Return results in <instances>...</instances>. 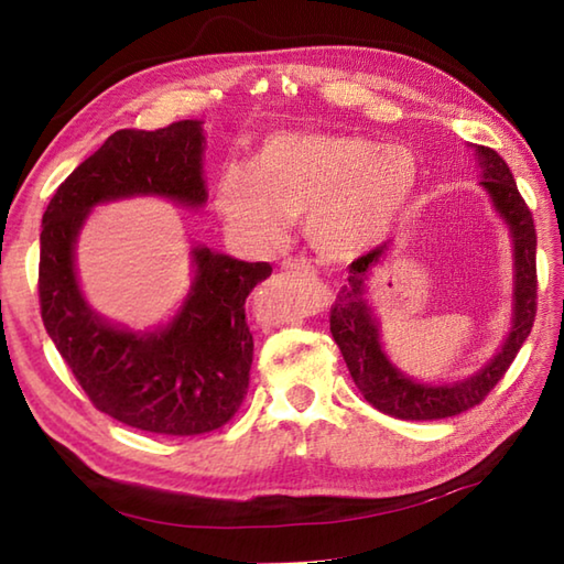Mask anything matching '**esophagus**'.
<instances>
[{"instance_id":"esophagus-1","label":"esophagus","mask_w":564,"mask_h":564,"mask_svg":"<svg viewBox=\"0 0 564 564\" xmlns=\"http://www.w3.org/2000/svg\"><path fill=\"white\" fill-rule=\"evenodd\" d=\"M281 269H283L285 273H295V275H311L313 271H316L308 261H301V259H285V261L281 263Z\"/></svg>"}]
</instances>
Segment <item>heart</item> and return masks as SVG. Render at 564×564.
I'll use <instances>...</instances> for the list:
<instances>
[{
    "mask_svg": "<svg viewBox=\"0 0 564 564\" xmlns=\"http://www.w3.org/2000/svg\"><path fill=\"white\" fill-rule=\"evenodd\" d=\"M417 188L415 156L358 133L281 131L265 139L253 169L228 164L216 184V208L228 231L275 246L291 218L321 256L356 259L393 231Z\"/></svg>",
    "mask_w": 564,
    "mask_h": 564,
    "instance_id": "heart-1",
    "label": "heart"
}]
</instances>
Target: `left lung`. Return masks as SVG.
I'll return each instance as SVG.
<instances>
[{
	"mask_svg": "<svg viewBox=\"0 0 564 564\" xmlns=\"http://www.w3.org/2000/svg\"><path fill=\"white\" fill-rule=\"evenodd\" d=\"M475 151L485 169L480 184L488 188L495 208L508 221L514 238V316L510 336L498 356L480 373L455 386H420L400 373L380 348L378 323L362 299L368 273L388 253V243L376 246L373 251L362 253L348 265V285H343L336 303L330 305V333L350 370L352 383L370 405L390 417L443 420L480 405L508 373L510 362L532 330L538 313V265H534L538 234H534L532 214L520 196L510 166L498 151L488 147H477Z\"/></svg>",
	"mask_w": 564,
	"mask_h": 564,
	"instance_id": "left-lung-1",
	"label": "left lung"
}]
</instances>
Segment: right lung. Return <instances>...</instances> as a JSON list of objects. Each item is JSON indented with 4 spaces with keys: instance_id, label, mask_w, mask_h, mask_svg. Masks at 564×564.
I'll return each instance as SVG.
<instances>
[{
    "instance_id": "1",
    "label": "right lung",
    "mask_w": 564,
    "mask_h": 564,
    "mask_svg": "<svg viewBox=\"0 0 564 564\" xmlns=\"http://www.w3.org/2000/svg\"><path fill=\"white\" fill-rule=\"evenodd\" d=\"M204 131L198 121L121 129L56 188L42 218L40 308L56 350L94 408L156 435H204L231 420L248 393L253 336L246 299L269 263L194 248L196 281L166 328L131 333L94 313L74 275V243L89 208L159 194L186 206L206 202Z\"/></svg>"
}]
</instances>
